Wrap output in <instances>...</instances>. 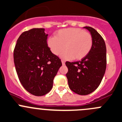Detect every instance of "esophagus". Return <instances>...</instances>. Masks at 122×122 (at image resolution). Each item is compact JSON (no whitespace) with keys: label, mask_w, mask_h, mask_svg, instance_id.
I'll use <instances>...</instances> for the list:
<instances>
[{"label":"esophagus","mask_w":122,"mask_h":122,"mask_svg":"<svg viewBox=\"0 0 122 122\" xmlns=\"http://www.w3.org/2000/svg\"><path fill=\"white\" fill-rule=\"evenodd\" d=\"M62 65H64L65 64V61L64 60H62Z\"/></svg>","instance_id":"1"}]
</instances>
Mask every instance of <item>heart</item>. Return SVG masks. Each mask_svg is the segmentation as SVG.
Returning <instances> with one entry per match:
<instances>
[{
  "label": "heart",
  "mask_w": 122,
  "mask_h": 122,
  "mask_svg": "<svg viewBox=\"0 0 122 122\" xmlns=\"http://www.w3.org/2000/svg\"><path fill=\"white\" fill-rule=\"evenodd\" d=\"M48 47L52 53L59 55L63 49L62 57L65 59L81 60L91 50L93 46L92 36L89 32L80 28H68L60 30L54 37L48 39Z\"/></svg>",
  "instance_id": "obj_1"
}]
</instances>
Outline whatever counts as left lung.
I'll use <instances>...</instances> for the list:
<instances>
[{"mask_svg": "<svg viewBox=\"0 0 122 122\" xmlns=\"http://www.w3.org/2000/svg\"><path fill=\"white\" fill-rule=\"evenodd\" d=\"M84 28L92 36L91 50L81 61L65 63L68 68L66 75L69 88L80 95H89L98 87L107 66V50L104 39L95 29L89 26Z\"/></svg>", "mask_w": 122, "mask_h": 122, "instance_id": "left-lung-1", "label": "left lung"}]
</instances>
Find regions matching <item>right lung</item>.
Here are the masks:
<instances>
[{
  "instance_id": "obj_1",
  "label": "right lung",
  "mask_w": 122,
  "mask_h": 122,
  "mask_svg": "<svg viewBox=\"0 0 122 122\" xmlns=\"http://www.w3.org/2000/svg\"><path fill=\"white\" fill-rule=\"evenodd\" d=\"M44 29L23 32L14 50V62L21 84L35 96H43L53 87V80L62 65L47 45Z\"/></svg>"
}]
</instances>
